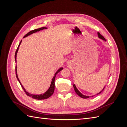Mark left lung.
I'll use <instances>...</instances> for the list:
<instances>
[{"label":"left lung","instance_id":"1","mask_svg":"<svg viewBox=\"0 0 127 127\" xmlns=\"http://www.w3.org/2000/svg\"><path fill=\"white\" fill-rule=\"evenodd\" d=\"M97 35H98V38H99V39H102V40H103V41H105V42H106V40L105 39V38L101 34L99 33V32H97ZM73 86H74V90H75V92H76V93L77 94L79 97H82V98H89L90 96H86V95H83V94H82L81 93H80V92L78 91V90L77 89V87H76V85H75V84H74V85H73ZM104 87H104V88H103L102 89V90L101 91H100L98 93H97V94H96V95H98V94H100L101 92L104 90ZM95 96V95H92L91 97H93V96Z\"/></svg>","mask_w":127,"mask_h":127}]
</instances>
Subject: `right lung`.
I'll list each match as a JSON object with an SVG mask.
<instances>
[{
    "mask_svg": "<svg viewBox=\"0 0 127 127\" xmlns=\"http://www.w3.org/2000/svg\"><path fill=\"white\" fill-rule=\"evenodd\" d=\"M47 28H45V27H43V28H39V29H35V30H32L31 31H30V32H29L28 34H26V35L23 37V38L26 37V36H28L29 35H30L31 34H32L34 33H36L37 32H39L40 31H41V30H43L44 29H47ZM22 41H21L20 44H19L18 45V47L16 50V52H15V62L16 63V57H17V52H18V49H19V47H20V44H21L22 43ZM16 77H17V80H18V82H20L21 85L23 89V90L24 91V92H25L26 94L29 96L30 97H31L32 98H34V99H39V100H41V99H47V98H48L49 97H50L53 94V92H54V91H55V78H56V76L57 75V74L59 72H60L61 70H62L63 69V68L61 67V68H60L58 70L56 73L55 74V76L53 77L52 78V81H51V84H50V86L49 88H48V90L46 91L45 92H44V93H42V94H39V95H35V94H31L30 93H29L28 92H27L26 90L25 89V88L24 87V86L22 85V84H21V82L20 79H19L18 77V75H17V66L16 65Z\"/></svg>",
    "mask_w": 127,
    "mask_h": 127,
    "instance_id": "right-lung-1",
    "label": "right lung"
}]
</instances>
